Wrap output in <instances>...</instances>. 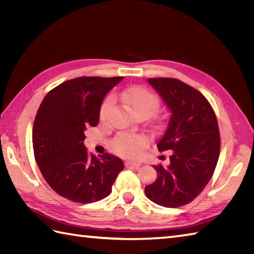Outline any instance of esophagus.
Listing matches in <instances>:
<instances>
[{"label": "esophagus", "mask_w": 254, "mask_h": 254, "mask_svg": "<svg viewBox=\"0 0 254 254\" xmlns=\"http://www.w3.org/2000/svg\"><path fill=\"white\" fill-rule=\"evenodd\" d=\"M126 167H131V168L138 169L139 167H141V164H139V163H134V161H127Z\"/></svg>", "instance_id": "esophagus-1"}]
</instances>
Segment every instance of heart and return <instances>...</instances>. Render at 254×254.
Masks as SVG:
<instances>
[{"label":"heart","instance_id":"b5f03b06","mask_svg":"<svg viewBox=\"0 0 254 254\" xmlns=\"http://www.w3.org/2000/svg\"><path fill=\"white\" fill-rule=\"evenodd\" d=\"M119 98L134 116L144 113V115L150 117L157 112L160 107L158 97L144 87H132L123 90L119 95ZM111 106L112 98L108 97L100 106L99 117L101 120H106ZM146 138L142 135L120 134L112 139L111 146L112 149L122 157L137 158L141 155L142 149L146 146Z\"/></svg>","mask_w":254,"mask_h":254}]
</instances>
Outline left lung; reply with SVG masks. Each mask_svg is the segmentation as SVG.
Returning <instances> with one entry per match:
<instances>
[{
  "mask_svg": "<svg viewBox=\"0 0 254 254\" xmlns=\"http://www.w3.org/2000/svg\"><path fill=\"white\" fill-rule=\"evenodd\" d=\"M171 111L167 130L157 143L159 152L171 150L168 166H154L157 179L145 194L165 207H180L201 193L216 168L220 136L216 115L195 88L169 77L148 78Z\"/></svg>",
  "mask_w": 254,
  "mask_h": 254,
  "instance_id": "obj_1",
  "label": "left lung"
}]
</instances>
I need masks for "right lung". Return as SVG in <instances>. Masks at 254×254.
I'll list each match as a JSON object with an SVG mask.
<instances>
[{
	"label": "right lung",
	"instance_id": "obj_1",
	"mask_svg": "<svg viewBox=\"0 0 254 254\" xmlns=\"http://www.w3.org/2000/svg\"><path fill=\"white\" fill-rule=\"evenodd\" d=\"M122 79H68L51 89L37 111L32 127L36 163L52 190L69 201L87 204L105 198L124 168L117 156L96 157L84 146L85 130L98 124L102 100Z\"/></svg>",
	"mask_w": 254,
	"mask_h": 254
}]
</instances>
